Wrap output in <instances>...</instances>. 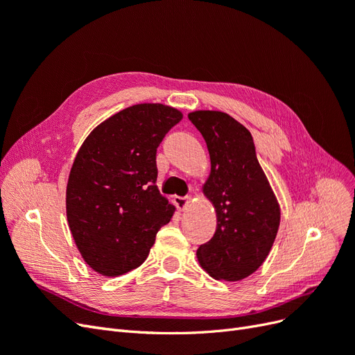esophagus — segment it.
<instances>
[{
	"label": "esophagus",
	"instance_id": "obj_1",
	"mask_svg": "<svg viewBox=\"0 0 355 355\" xmlns=\"http://www.w3.org/2000/svg\"><path fill=\"white\" fill-rule=\"evenodd\" d=\"M175 202H176L178 209H179L180 211H184V210L188 207V204L191 202V197H176V198H175Z\"/></svg>",
	"mask_w": 355,
	"mask_h": 355
}]
</instances>
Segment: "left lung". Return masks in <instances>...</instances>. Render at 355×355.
Masks as SVG:
<instances>
[{"instance_id":"1","label":"left lung","mask_w":355,"mask_h":355,"mask_svg":"<svg viewBox=\"0 0 355 355\" xmlns=\"http://www.w3.org/2000/svg\"><path fill=\"white\" fill-rule=\"evenodd\" d=\"M188 118L207 144L211 167L202 194L216 211V232L198 247V262L216 280L240 282L270 254L280 204L243 124L220 111H194Z\"/></svg>"}]
</instances>
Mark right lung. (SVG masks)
I'll return each instance as SVG.
<instances>
[{"instance_id": "right-lung-1", "label": "right lung", "mask_w": 355, "mask_h": 355, "mask_svg": "<svg viewBox=\"0 0 355 355\" xmlns=\"http://www.w3.org/2000/svg\"><path fill=\"white\" fill-rule=\"evenodd\" d=\"M184 115L139 103L94 127L73 159L67 218L84 262L105 277L141 266L176 210L157 187V148Z\"/></svg>"}]
</instances>
